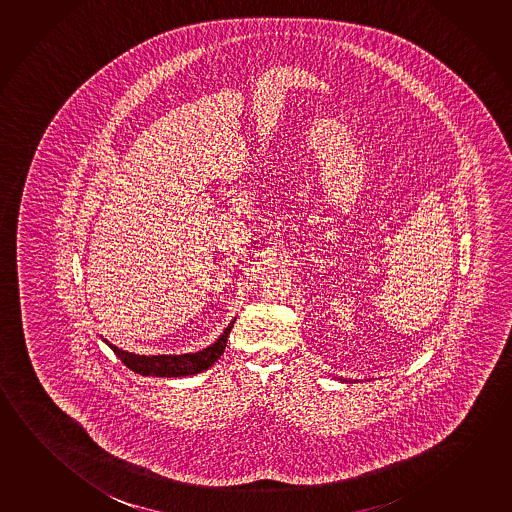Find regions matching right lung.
Instances as JSON below:
<instances>
[{
	"label": "right lung",
	"mask_w": 512,
	"mask_h": 512,
	"mask_svg": "<svg viewBox=\"0 0 512 512\" xmlns=\"http://www.w3.org/2000/svg\"><path fill=\"white\" fill-rule=\"evenodd\" d=\"M234 321L228 324L225 331L221 333L220 339L214 342L213 346L205 347L198 353L189 354H158V356H145V354L127 353L118 349L117 346L104 340L113 349L127 369L133 370L142 376H159V378H181L198 374L207 370L220 358L225 346H227L228 333L232 330Z\"/></svg>",
	"instance_id": "1"
}]
</instances>
